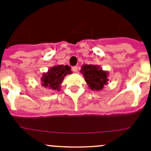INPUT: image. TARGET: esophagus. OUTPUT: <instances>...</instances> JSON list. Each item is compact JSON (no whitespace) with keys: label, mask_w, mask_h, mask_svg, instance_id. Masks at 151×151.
Returning a JSON list of instances; mask_svg holds the SVG:
<instances>
[{"label":"esophagus","mask_w":151,"mask_h":151,"mask_svg":"<svg viewBox=\"0 0 151 151\" xmlns=\"http://www.w3.org/2000/svg\"><path fill=\"white\" fill-rule=\"evenodd\" d=\"M72 69H73V72L76 73L78 71V66H73V67H72Z\"/></svg>","instance_id":"obj_1"}]
</instances>
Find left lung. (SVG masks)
I'll return each mask as SVG.
<instances>
[{
	"label": "left lung",
	"instance_id": "1",
	"mask_svg": "<svg viewBox=\"0 0 151 151\" xmlns=\"http://www.w3.org/2000/svg\"><path fill=\"white\" fill-rule=\"evenodd\" d=\"M80 73L83 75L85 82L91 90L101 91L105 85H107L109 73L103 70L100 66L85 64L82 66Z\"/></svg>",
	"mask_w": 151,
	"mask_h": 151
}]
</instances>
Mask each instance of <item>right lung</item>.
Returning a JSON list of instances; mask_svg holds the SVG:
<instances>
[{
  "mask_svg": "<svg viewBox=\"0 0 151 151\" xmlns=\"http://www.w3.org/2000/svg\"><path fill=\"white\" fill-rule=\"evenodd\" d=\"M70 66L64 65H57L52 66L47 73H43L41 78V85L48 88L50 91H59L61 88V84L66 75L72 74Z\"/></svg>",
  "mask_w": 151,
  "mask_h": 151,
  "instance_id": "obj_1",
  "label": "right lung"
}]
</instances>
